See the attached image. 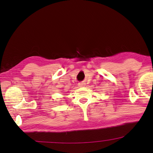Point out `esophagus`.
I'll return each instance as SVG.
<instances>
[{
	"label": "esophagus",
	"instance_id": "esophagus-1",
	"mask_svg": "<svg viewBox=\"0 0 153 153\" xmlns=\"http://www.w3.org/2000/svg\"><path fill=\"white\" fill-rule=\"evenodd\" d=\"M85 85V84L84 82H79V83H78V86L79 87H83V86H84Z\"/></svg>",
	"mask_w": 153,
	"mask_h": 153
}]
</instances>
